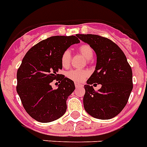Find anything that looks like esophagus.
<instances>
[{
  "label": "esophagus",
  "mask_w": 147,
  "mask_h": 147,
  "mask_svg": "<svg viewBox=\"0 0 147 147\" xmlns=\"http://www.w3.org/2000/svg\"><path fill=\"white\" fill-rule=\"evenodd\" d=\"M75 85H76V88H79V87H82V84L78 83H75Z\"/></svg>",
  "instance_id": "obj_1"
}]
</instances>
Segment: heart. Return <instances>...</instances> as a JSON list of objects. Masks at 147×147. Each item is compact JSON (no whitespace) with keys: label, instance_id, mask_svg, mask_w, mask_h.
<instances>
[{"label":"heart","instance_id":"b5f03b06","mask_svg":"<svg viewBox=\"0 0 147 147\" xmlns=\"http://www.w3.org/2000/svg\"><path fill=\"white\" fill-rule=\"evenodd\" d=\"M78 51L81 55L84 57L87 60H90L93 57V50L89 45L84 44L78 48ZM71 61V51L69 50H66L63 53L61 56V64L63 67H68L69 66ZM89 72L87 70L72 69L67 72L66 76L69 79L76 82H81L88 76Z\"/></svg>","mask_w":147,"mask_h":147}]
</instances>
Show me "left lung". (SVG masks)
<instances>
[{"label": "left lung", "instance_id": "obj_1", "mask_svg": "<svg viewBox=\"0 0 147 147\" xmlns=\"http://www.w3.org/2000/svg\"><path fill=\"white\" fill-rule=\"evenodd\" d=\"M96 54L94 72L84 85V107L94 118L109 119L118 115L126 105L132 90V71L126 57L117 44L98 35L78 34ZM102 85L98 91L91 84Z\"/></svg>", "mask_w": 147, "mask_h": 147}]
</instances>
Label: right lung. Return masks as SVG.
Here are the masks:
<instances>
[{
  "instance_id": "add662e5",
  "label": "right lung",
  "mask_w": 147,
  "mask_h": 147,
  "mask_svg": "<svg viewBox=\"0 0 147 147\" xmlns=\"http://www.w3.org/2000/svg\"><path fill=\"white\" fill-rule=\"evenodd\" d=\"M79 42L75 36H51L32 47L22 60L17 71L16 90L27 113L36 121L52 122L66 113V100L76 87L58 71L63 67V53ZM55 79L61 82L54 90L50 84Z\"/></svg>"
}]
</instances>
